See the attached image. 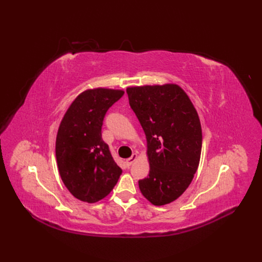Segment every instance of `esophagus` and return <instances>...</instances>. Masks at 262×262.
<instances>
[{
  "mask_svg": "<svg viewBox=\"0 0 262 262\" xmlns=\"http://www.w3.org/2000/svg\"><path fill=\"white\" fill-rule=\"evenodd\" d=\"M136 159H138V154H133L131 158H129V159H127V160H126V164H127V166H130Z\"/></svg>",
  "mask_w": 262,
  "mask_h": 262,
  "instance_id": "34e87169",
  "label": "esophagus"
}]
</instances>
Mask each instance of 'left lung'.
<instances>
[{
    "instance_id": "left-lung-1",
    "label": "left lung",
    "mask_w": 262,
    "mask_h": 262,
    "mask_svg": "<svg viewBox=\"0 0 262 262\" xmlns=\"http://www.w3.org/2000/svg\"><path fill=\"white\" fill-rule=\"evenodd\" d=\"M129 103L147 141L149 176L139 181L155 206L167 205L189 188L203 145L201 120L189 96L177 84L131 86Z\"/></svg>"
}]
</instances>
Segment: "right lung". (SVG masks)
<instances>
[{"label": "right lung", "mask_w": 262, "mask_h": 262, "mask_svg": "<svg viewBox=\"0 0 262 262\" xmlns=\"http://www.w3.org/2000/svg\"><path fill=\"white\" fill-rule=\"evenodd\" d=\"M124 94L104 87L86 90L70 104L61 119L55 142L58 172L79 201L94 204L107 196L121 168L101 138L106 111Z\"/></svg>", "instance_id": "obj_1"}]
</instances>
